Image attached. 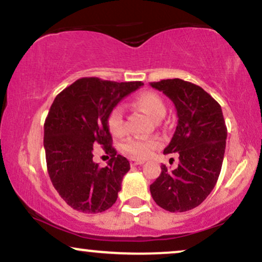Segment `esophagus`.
Here are the masks:
<instances>
[{"label": "esophagus", "mask_w": 262, "mask_h": 262, "mask_svg": "<svg viewBox=\"0 0 262 262\" xmlns=\"http://www.w3.org/2000/svg\"><path fill=\"white\" fill-rule=\"evenodd\" d=\"M130 165L132 166H138V165H143L144 160H137V159H130Z\"/></svg>", "instance_id": "obj_1"}]
</instances>
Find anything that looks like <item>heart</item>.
I'll return each mask as SVG.
<instances>
[{
  "label": "heart",
  "instance_id": "b5f03b06",
  "mask_svg": "<svg viewBox=\"0 0 262 262\" xmlns=\"http://www.w3.org/2000/svg\"><path fill=\"white\" fill-rule=\"evenodd\" d=\"M133 104L137 108L145 112L150 118L159 121L166 113V106L158 93L151 91H144L138 93L134 97ZM108 129L116 137H121L125 132V122L122 110L119 107H114L107 117ZM160 145V141L155 138L150 139H138V138H129L123 143L122 149L125 154L134 159H146L154 152Z\"/></svg>",
  "mask_w": 262,
  "mask_h": 262
}]
</instances>
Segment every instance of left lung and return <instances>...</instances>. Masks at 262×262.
Returning <instances> with one entry per match:
<instances>
[{
	"mask_svg": "<svg viewBox=\"0 0 262 262\" xmlns=\"http://www.w3.org/2000/svg\"><path fill=\"white\" fill-rule=\"evenodd\" d=\"M175 103L179 123L164 154L179 152L180 164L165 165L150 185L158 206L169 212L196 208L214 188L223 164L227 125L221 104L202 87L181 79L150 82Z\"/></svg>",
	"mask_w": 262,
	"mask_h": 262,
	"instance_id": "1",
	"label": "left lung"
}]
</instances>
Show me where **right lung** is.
Returning <instances> with one entry per match:
<instances>
[{
  "mask_svg": "<svg viewBox=\"0 0 262 262\" xmlns=\"http://www.w3.org/2000/svg\"><path fill=\"white\" fill-rule=\"evenodd\" d=\"M143 85L82 77L54 100L44 123L45 159L50 181L71 208L101 213L116 203L130 165L113 148L107 117ZM93 145L111 156L107 167L93 162Z\"/></svg>",
  "mask_w": 262,
  "mask_h": 262,
  "instance_id": "obj_1",
  "label": "right lung"
}]
</instances>
